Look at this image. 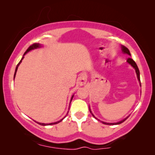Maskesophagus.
Listing matches in <instances>:
<instances>
[{
	"instance_id": "1",
	"label": "esophagus",
	"mask_w": 155,
	"mask_h": 155,
	"mask_svg": "<svg viewBox=\"0 0 155 155\" xmlns=\"http://www.w3.org/2000/svg\"><path fill=\"white\" fill-rule=\"evenodd\" d=\"M86 78H84V77H82L80 78L79 79V82H80V85H84V84L86 83Z\"/></svg>"
}]
</instances>
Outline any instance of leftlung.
Listing matches in <instances>:
<instances>
[{"instance_id":"obj_1","label":"left lung","mask_w":155,"mask_h":155,"mask_svg":"<svg viewBox=\"0 0 155 155\" xmlns=\"http://www.w3.org/2000/svg\"><path fill=\"white\" fill-rule=\"evenodd\" d=\"M122 51L124 52V53H125V54H127L130 55V51H129V50L128 49V48H126V46H122ZM127 62H128V63H130V64L131 65H132V66H133V68H134L135 69V72H136V74H137V79H138L139 82H140V86H141L140 79V71H139L138 68H137V64H136V63H135V61H133L132 58H128V59H127ZM90 113L92 114V111H90ZM92 115L94 117V116L92 114ZM127 118H125V119H124L123 120H121V121L118 122V123H116V124H109V123H105V122H102V123H103L104 124H107V125H117V124H121V123L124 122L125 120H126L127 119Z\"/></svg>"}]
</instances>
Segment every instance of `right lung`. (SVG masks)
<instances>
[{
    "label": "right lung",
    "mask_w": 155,
    "mask_h": 155,
    "mask_svg": "<svg viewBox=\"0 0 155 155\" xmlns=\"http://www.w3.org/2000/svg\"><path fill=\"white\" fill-rule=\"evenodd\" d=\"M40 46H41V45H40L39 44H33L32 45H31L30 46H29V47L27 48V51H25V53L24 54V55L25 54H26L27 52L28 51H29L30 50H32V49H34V48H39V47H40ZM24 58V56L22 57V59H21L20 60V62L18 63V64L17 65V66H16V68H15V75H14V79H15V75H16V73H17V71H18V66H19V65L21 63V62H22V59ZM73 96L72 97V98H71V100H72V99H73ZM63 119H61V120H59V121H58V122H55V123H52V124H41V123H37V124H39V125H41V126H47V125H54V124H58V123H59V122H61V120H62Z\"/></svg>",
    "instance_id": "obj_1"
}]
</instances>
